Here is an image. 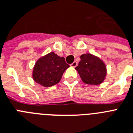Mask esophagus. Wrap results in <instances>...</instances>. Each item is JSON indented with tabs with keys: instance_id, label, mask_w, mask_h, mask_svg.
Returning a JSON list of instances; mask_svg holds the SVG:
<instances>
[{
	"instance_id": "obj_1",
	"label": "esophagus",
	"mask_w": 133,
	"mask_h": 133,
	"mask_svg": "<svg viewBox=\"0 0 133 133\" xmlns=\"http://www.w3.org/2000/svg\"><path fill=\"white\" fill-rule=\"evenodd\" d=\"M77 66V62L76 61H74L72 64H71V66L72 67H76Z\"/></svg>"
}]
</instances>
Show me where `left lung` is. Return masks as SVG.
Listing matches in <instances>:
<instances>
[{
    "label": "left lung",
    "instance_id": "obj_1",
    "mask_svg": "<svg viewBox=\"0 0 133 133\" xmlns=\"http://www.w3.org/2000/svg\"><path fill=\"white\" fill-rule=\"evenodd\" d=\"M80 62L75 67L84 83L97 85L102 84L107 76V66L99 57L92 54L80 56Z\"/></svg>",
    "mask_w": 133,
    "mask_h": 133
}]
</instances>
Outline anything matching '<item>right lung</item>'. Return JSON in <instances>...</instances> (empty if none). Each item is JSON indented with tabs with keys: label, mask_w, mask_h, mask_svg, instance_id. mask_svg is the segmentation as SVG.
Here are the masks:
<instances>
[{
	"label": "right lung",
	"mask_w": 133,
	"mask_h": 133,
	"mask_svg": "<svg viewBox=\"0 0 133 133\" xmlns=\"http://www.w3.org/2000/svg\"><path fill=\"white\" fill-rule=\"evenodd\" d=\"M69 67L64 57L51 51L39 58L35 62L32 77L36 83L51 87L60 81L64 71Z\"/></svg>",
	"instance_id": "right-lung-1"
}]
</instances>
